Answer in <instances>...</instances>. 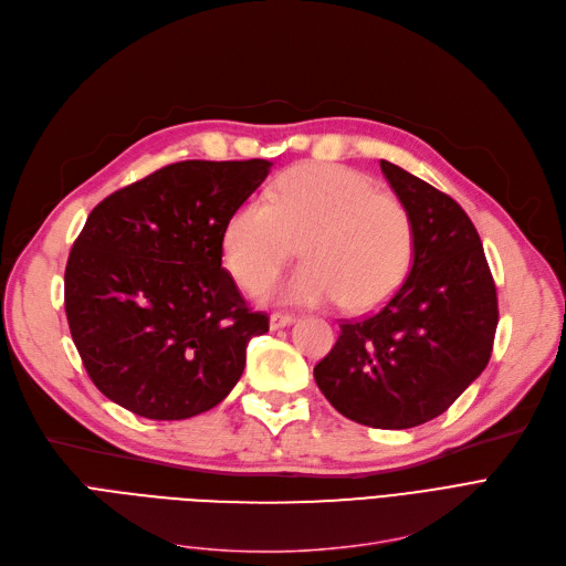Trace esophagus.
<instances>
[{"label":"esophagus","instance_id":"esophagus-1","mask_svg":"<svg viewBox=\"0 0 566 566\" xmlns=\"http://www.w3.org/2000/svg\"><path fill=\"white\" fill-rule=\"evenodd\" d=\"M293 321H295V316L289 314V312H273V314H271V328H273V331L286 328V325H291Z\"/></svg>","mask_w":566,"mask_h":566}]
</instances>
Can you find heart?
I'll return each mask as SVG.
<instances>
[{"label": "heart", "mask_w": 566, "mask_h": 566, "mask_svg": "<svg viewBox=\"0 0 566 566\" xmlns=\"http://www.w3.org/2000/svg\"><path fill=\"white\" fill-rule=\"evenodd\" d=\"M307 261L273 286L298 305L337 303L369 312L388 303L410 273L415 229L408 208L358 169L307 163L289 169L275 201L250 197L231 213L222 250L235 282L259 291L301 252Z\"/></svg>", "instance_id": "obj_1"}]
</instances>
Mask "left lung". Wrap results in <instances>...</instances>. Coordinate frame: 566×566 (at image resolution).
I'll list each match as a JSON object with an SVG mask.
<instances>
[{"label":"left lung","mask_w":566,"mask_h":566,"mask_svg":"<svg viewBox=\"0 0 566 566\" xmlns=\"http://www.w3.org/2000/svg\"><path fill=\"white\" fill-rule=\"evenodd\" d=\"M380 169L412 218L410 273L376 314L339 325L314 378L344 418L410 429L448 410L486 369L497 293L463 208L388 160Z\"/></svg>","instance_id":"left-lung-1"}]
</instances>
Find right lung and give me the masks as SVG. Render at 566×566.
Wrapping results in <instances>:
<instances>
[{"mask_svg":"<svg viewBox=\"0 0 566 566\" xmlns=\"http://www.w3.org/2000/svg\"><path fill=\"white\" fill-rule=\"evenodd\" d=\"M268 160H184L105 197L73 243L64 305L96 388L148 420L218 406L268 333L222 268L231 213Z\"/></svg>","mask_w":566,"mask_h":566,"instance_id":"add662e5","label":"right lung"}]
</instances>
